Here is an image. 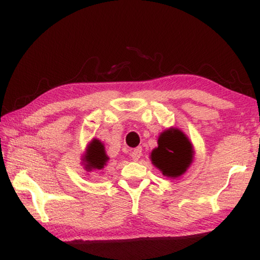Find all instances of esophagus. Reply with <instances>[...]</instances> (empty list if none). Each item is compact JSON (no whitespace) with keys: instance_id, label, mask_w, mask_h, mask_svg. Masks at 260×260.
<instances>
[{"instance_id":"obj_1","label":"esophagus","mask_w":260,"mask_h":260,"mask_svg":"<svg viewBox=\"0 0 260 260\" xmlns=\"http://www.w3.org/2000/svg\"><path fill=\"white\" fill-rule=\"evenodd\" d=\"M141 156H142V148L141 147L135 148L133 152H131V157H133L134 161H138V159L141 158Z\"/></svg>"}]
</instances>
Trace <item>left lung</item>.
I'll return each instance as SVG.
<instances>
[{
    "label": "left lung",
    "mask_w": 260,
    "mask_h": 260,
    "mask_svg": "<svg viewBox=\"0 0 260 260\" xmlns=\"http://www.w3.org/2000/svg\"><path fill=\"white\" fill-rule=\"evenodd\" d=\"M157 144L150 154L152 165L169 179L183 175L194 159V147L187 135L177 127H169L159 134Z\"/></svg>",
    "instance_id": "obj_1"
}]
</instances>
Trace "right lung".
<instances>
[{"instance_id": "1", "label": "right lung", "mask_w": 260, "mask_h": 260, "mask_svg": "<svg viewBox=\"0 0 260 260\" xmlns=\"http://www.w3.org/2000/svg\"><path fill=\"white\" fill-rule=\"evenodd\" d=\"M109 156L106 155L104 143L99 141L98 138H93L90 143L87 144L85 154L81 157V163H83L84 169L86 172H92V170H102L108 165Z\"/></svg>"}]
</instances>
